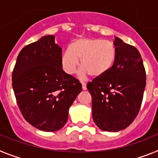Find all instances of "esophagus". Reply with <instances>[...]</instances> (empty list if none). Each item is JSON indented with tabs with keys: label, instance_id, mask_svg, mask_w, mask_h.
<instances>
[{
	"label": "esophagus",
	"instance_id": "esophagus-1",
	"mask_svg": "<svg viewBox=\"0 0 158 158\" xmlns=\"http://www.w3.org/2000/svg\"><path fill=\"white\" fill-rule=\"evenodd\" d=\"M82 88L83 90H87V83H84V82H82Z\"/></svg>",
	"mask_w": 158,
	"mask_h": 158
}]
</instances>
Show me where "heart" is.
Returning <instances> with one entry per match:
<instances>
[{"label": "heart", "mask_w": 158, "mask_h": 158, "mask_svg": "<svg viewBox=\"0 0 158 158\" xmlns=\"http://www.w3.org/2000/svg\"><path fill=\"white\" fill-rule=\"evenodd\" d=\"M116 57L117 50L110 42L97 38H79L64 51L61 65L66 73L73 75L81 60L83 68L79 71V78L84 79L88 75L100 78L112 69Z\"/></svg>", "instance_id": "b5f03b06"}]
</instances>
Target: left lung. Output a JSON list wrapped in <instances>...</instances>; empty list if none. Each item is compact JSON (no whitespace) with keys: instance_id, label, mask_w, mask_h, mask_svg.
Segmentation results:
<instances>
[{"instance_id":"1","label":"left lung","mask_w":158,"mask_h":158,"mask_svg":"<svg viewBox=\"0 0 158 158\" xmlns=\"http://www.w3.org/2000/svg\"><path fill=\"white\" fill-rule=\"evenodd\" d=\"M117 57L106 75L87 83L92 97V116L103 131L118 132L137 117L145 87V70L135 47L114 37Z\"/></svg>"}]
</instances>
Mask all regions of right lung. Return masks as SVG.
I'll use <instances>...</instances> for the list:
<instances>
[{
  "label": "right lung",
  "instance_id": "right-lung-1",
  "mask_svg": "<svg viewBox=\"0 0 158 158\" xmlns=\"http://www.w3.org/2000/svg\"><path fill=\"white\" fill-rule=\"evenodd\" d=\"M62 48L53 35H44L22 49L13 71V88L28 123L54 132L68 122L69 108L82 84L62 69Z\"/></svg>",
  "mask_w": 158,
  "mask_h": 158
}]
</instances>
